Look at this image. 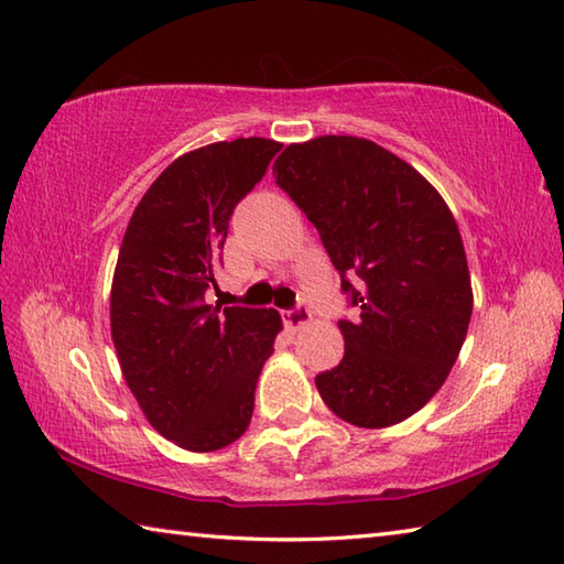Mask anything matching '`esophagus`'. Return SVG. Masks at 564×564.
I'll use <instances>...</instances> for the list:
<instances>
[{
	"label": "esophagus",
	"mask_w": 564,
	"mask_h": 564,
	"mask_svg": "<svg viewBox=\"0 0 564 564\" xmlns=\"http://www.w3.org/2000/svg\"><path fill=\"white\" fill-rule=\"evenodd\" d=\"M312 322V312L306 310L304 304H296L294 310H286L284 312V324L292 328V332H296V328H302L304 324Z\"/></svg>",
	"instance_id": "obj_1"
}]
</instances>
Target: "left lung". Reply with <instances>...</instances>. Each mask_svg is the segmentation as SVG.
<instances>
[{
  "label": "left lung",
  "mask_w": 564,
  "mask_h": 564,
  "mask_svg": "<svg viewBox=\"0 0 564 564\" xmlns=\"http://www.w3.org/2000/svg\"><path fill=\"white\" fill-rule=\"evenodd\" d=\"M272 174L314 223L358 310L338 322L346 350L316 376L318 395L356 427L408 420L444 386L469 332L471 278L449 206L417 169L364 137L290 144Z\"/></svg>",
  "instance_id": "8db88e82"
}]
</instances>
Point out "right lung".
Wrapping results in <instances>:
<instances>
[{"mask_svg": "<svg viewBox=\"0 0 564 564\" xmlns=\"http://www.w3.org/2000/svg\"><path fill=\"white\" fill-rule=\"evenodd\" d=\"M280 142L240 137L178 156L147 188L124 230L110 292L112 344L152 427L188 452H216L248 430L254 386L282 318L210 306L232 210Z\"/></svg>", "mask_w": 564, "mask_h": 564, "instance_id": "add662e5", "label": "right lung"}]
</instances>
